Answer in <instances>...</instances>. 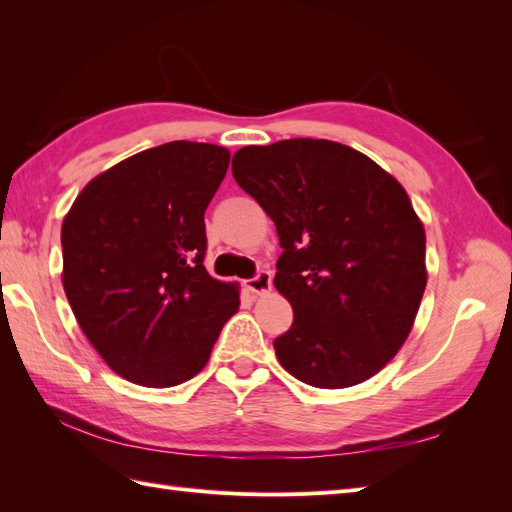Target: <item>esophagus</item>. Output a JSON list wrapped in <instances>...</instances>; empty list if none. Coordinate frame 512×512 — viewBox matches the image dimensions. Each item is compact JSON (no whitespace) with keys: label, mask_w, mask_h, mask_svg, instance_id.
<instances>
[{"label":"esophagus","mask_w":512,"mask_h":512,"mask_svg":"<svg viewBox=\"0 0 512 512\" xmlns=\"http://www.w3.org/2000/svg\"><path fill=\"white\" fill-rule=\"evenodd\" d=\"M246 288L253 292V295H266L273 288V275H270V270H259V273L246 281Z\"/></svg>","instance_id":"obj_1"}]
</instances>
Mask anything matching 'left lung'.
Returning <instances> with one entry per match:
<instances>
[{
	"label": "left lung",
	"instance_id": "1",
	"mask_svg": "<svg viewBox=\"0 0 512 512\" xmlns=\"http://www.w3.org/2000/svg\"><path fill=\"white\" fill-rule=\"evenodd\" d=\"M235 182L275 222V288L295 312L275 354L301 383L343 389L398 354L427 288L424 226L402 184L334 140L242 147Z\"/></svg>",
	"mask_w": 512,
	"mask_h": 512
}]
</instances>
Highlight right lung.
I'll return each mask as SVG.
<instances>
[{
	"mask_svg": "<svg viewBox=\"0 0 512 512\" xmlns=\"http://www.w3.org/2000/svg\"><path fill=\"white\" fill-rule=\"evenodd\" d=\"M231 151L173 140L99 173L63 217V290L83 334L118 376L143 387L193 378L239 286L206 273L204 211Z\"/></svg>",
	"mask_w": 512,
	"mask_h": 512,
	"instance_id": "right-lung-1",
	"label": "right lung"
}]
</instances>
